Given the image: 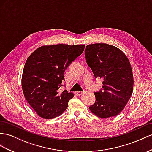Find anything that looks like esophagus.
I'll return each mask as SVG.
<instances>
[{
  "label": "esophagus",
  "instance_id": "34e87169",
  "mask_svg": "<svg viewBox=\"0 0 152 152\" xmlns=\"http://www.w3.org/2000/svg\"><path fill=\"white\" fill-rule=\"evenodd\" d=\"M75 93H76V95L80 96V95H81V94H83V92H81V91H77V92H76Z\"/></svg>",
  "mask_w": 152,
  "mask_h": 152
}]
</instances>
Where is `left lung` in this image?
Here are the masks:
<instances>
[{
  "mask_svg": "<svg viewBox=\"0 0 152 152\" xmlns=\"http://www.w3.org/2000/svg\"><path fill=\"white\" fill-rule=\"evenodd\" d=\"M85 58L96 78L103 80V88L94 92L96 102L89 109L101 118L119 114L133 92V74L128 58L115 46L94 44L87 45Z\"/></svg>",
  "mask_w": 152,
  "mask_h": 152,
  "instance_id": "obj_1",
  "label": "left lung"
}]
</instances>
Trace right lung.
I'll return each instance as SVG.
<instances>
[{
	"mask_svg": "<svg viewBox=\"0 0 152 152\" xmlns=\"http://www.w3.org/2000/svg\"><path fill=\"white\" fill-rule=\"evenodd\" d=\"M85 45L57 44L38 48L26 60L22 76L25 98L37 114L46 119L59 116L73 93L61 92L64 72L83 53Z\"/></svg>",
	"mask_w": 152,
	"mask_h": 152,
	"instance_id": "obj_1",
	"label": "right lung"
}]
</instances>
